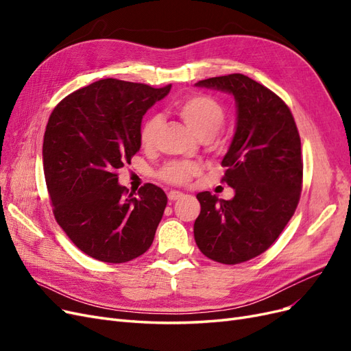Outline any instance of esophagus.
I'll return each mask as SVG.
<instances>
[{
  "mask_svg": "<svg viewBox=\"0 0 351 351\" xmlns=\"http://www.w3.org/2000/svg\"><path fill=\"white\" fill-rule=\"evenodd\" d=\"M184 195L182 192H177V190H171V192H168V199L169 200H177L180 197H183Z\"/></svg>",
  "mask_w": 351,
  "mask_h": 351,
  "instance_id": "esophagus-1",
  "label": "esophagus"
}]
</instances>
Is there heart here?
Here are the masks:
<instances>
[{"label":"heart","mask_w":351,"mask_h":351,"mask_svg":"<svg viewBox=\"0 0 351 351\" xmlns=\"http://www.w3.org/2000/svg\"><path fill=\"white\" fill-rule=\"evenodd\" d=\"M176 112L200 141L212 139L226 121V111L222 105L205 95H190L180 99L176 104ZM161 124L162 120L159 115H151L143 121L139 130V139L143 147H151L155 143V137ZM197 173L199 165L176 161L167 164L158 176L169 184L182 186L189 183V180Z\"/></svg>","instance_id":"b5f03b06"}]
</instances>
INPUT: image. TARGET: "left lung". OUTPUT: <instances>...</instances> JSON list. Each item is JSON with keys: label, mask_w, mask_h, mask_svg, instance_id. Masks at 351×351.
<instances>
[{"label": "left lung", "mask_w": 351, "mask_h": 351, "mask_svg": "<svg viewBox=\"0 0 351 351\" xmlns=\"http://www.w3.org/2000/svg\"><path fill=\"white\" fill-rule=\"evenodd\" d=\"M228 92L236 99L237 123L222 177L234 197L196 195L200 214L195 240L206 258L236 265L259 256L278 239L302 192L300 136L290 108L272 90L236 73L196 83Z\"/></svg>", "instance_id": "left-lung-1"}]
</instances>
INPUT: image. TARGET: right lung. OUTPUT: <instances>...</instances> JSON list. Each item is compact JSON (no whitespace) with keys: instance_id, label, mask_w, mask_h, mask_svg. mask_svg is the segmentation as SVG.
Here are the masks:
<instances>
[{"instance_id":"add662e5","label":"right lung","mask_w":351,"mask_h":351,"mask_svg":"<svg viewBox=\"0 0 351 351\" xmlns=\"http://www.w3.org/2000/svg\"><path fill=\"white\" fill-rule=\"evenodd\" d=\"M169 89L102 79L70 93L49 115L42 161L54 217L93 259L123 263L151 247L167 195L146 183L133 196L117 169L139 152L143 115Z\"/></svg>"}]
</instances>
